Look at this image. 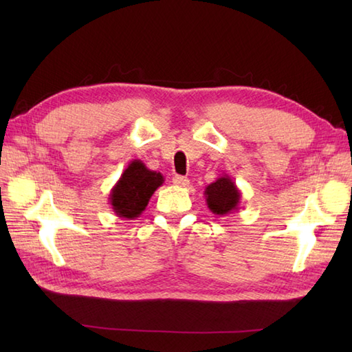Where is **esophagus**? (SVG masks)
Returning <instances> with one entry per match:
<instances>
[{
  "instance_id": "obj_1",
  "label": "esophagus",
  "mask_w": 352,
  "mask_h": 352,
  "mask_svg": "<svg viewBox=\"0 0 352 352\" xmlns=\"http://www.w3.org/2000/svg\"><path fill=\"white\" fill-rule=\"evenodd\" d=\"M172 183L178 186V188H188L189 186L188 177H183V175H175L174 178H172Z\"/></svg>"
}]
</instances>
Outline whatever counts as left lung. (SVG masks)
Wrapping results in <instances>:
<instances>
[{
	"mask_svg": "<svg viewBox=\"0 0 352 352\" xmlns=\"http://www.w3.org/2000/svg\"><path fill=\"white\" fill-rule=\"evenodd\" d=\"M204 195L210 212L218 216L236 212L239 203H241V190L237 189L236 183L227 174L221 175L212 184H208Z\"/></svg>",
	"mask_w": 352,
	"mask_h": 352,
	"instance_id": "left-lung-1",
	"label": "left lung"
}]
</instances>
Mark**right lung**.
I'll list each match as a JSON object with an SVG mask.
<instances>
[{"instance_id": "add662e5", "label": "right lung", "mask_w": 352, "mask_h": 352, "mask_svg": "<svg viewBox=\"0 0 352 352\" xmlns=\"http://www.w3.org/2000/svg\"><path fill=\"white\" fill-rule=\"evenodd\" d=\"M164 183L160 172L148 169L142 160H133L124 169L121 178L111 188L109 201L119 218H139L153 193Z\"/></svg>"}]
</instances>
